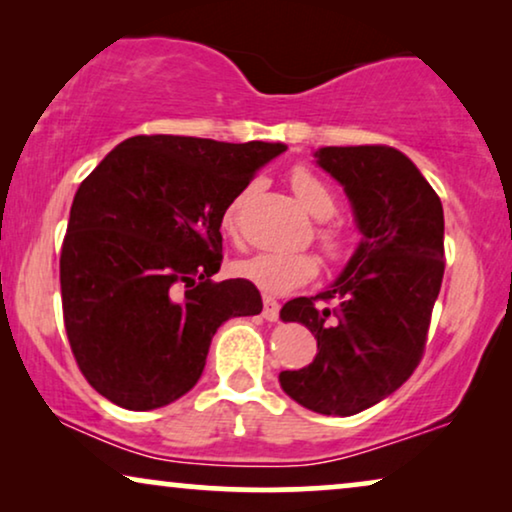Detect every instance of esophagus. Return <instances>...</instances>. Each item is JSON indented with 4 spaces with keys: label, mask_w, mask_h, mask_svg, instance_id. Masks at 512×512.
Wrapping results in <instances>:
<instances>
[{
    "label": "esophagus",
    "mask_w": 512,
    "mask_h": 512,
    "mask_svg": "<svg viewBox=\"0 0 512 512\" xmlns=\"http://www.w3.org/2000/svg\"><path fill=\"white\" fill-rule=\"evenodd\" d=\"M263 317L268 321L279 319V303L272 296H263Z\"/></svg>",
    "instance_id": "esophagus-1"
}]
</instances>
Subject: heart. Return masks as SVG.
Here are the masks:
<instances>
[{"label":"heart","instance_id":"1","mask_svg":"<svg viewBox=\"0 0 512 512\" xmlns=\"http://www.w3.org/2000/svg\"><path fill=\"white\" fill-rule=\"evenodd\" d=\"M291 188L314 219H331L335 212V195L324 179L307 170V167H296L291 172ZM247 193L249 188L242 195H237L233 205L226 209V216H223V226L230 235H235L237 212H240ZM317 235L328 256H340L345 251V233L338 226H321ZM237 272L244 279H249L251 284H256L261 291L282 296V293H289L298 286L312 282L319 272V261L317 256L305 254V251H258V254L240 261Z\"/></svg>","mask_w":512,"mask_h":512}]
</instances>
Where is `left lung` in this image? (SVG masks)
I'll return each instance as SVG.
<instances>
[{
	"label": "left lung",
	"mask_w": 512,
	"mask_h": 512,
	"mask_svg": "<svg viewBox=\"0 0 512 512\" xmlns=\"http://www.w3.org/2000/svg\"><path fill=\"white\" fill-rule=\"evenodd\" d=\"M314 158L345 188L361 242L328 289L279 312L317 338L310 366L282 370L279 384L307 410L349 417L394 394L422 359L445 272V219L398 149L324 146Z\"/></svg>",
	"instance_id": "8db88e82"
}]
</instances>
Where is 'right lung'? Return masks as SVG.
<instances>
[{
	"label": "right lung",
	"instance_id": "obj_1",
	"mask_svg": "<svg viewBox=\"0 0 512 512\" xmlns=\"http://www.w3.org/2000/svg\"><path fill=\"white\" fill-rule=\"evenodd\" d=\"M284 144L137 135L81 181L60 256L62 314L81 373L125 410L195 387L223 321L263 310L249 279L212 282L221 221Z\"/></svg>",
	"mask_w": 512,
	"mask_h": 512
}]
</instances>
